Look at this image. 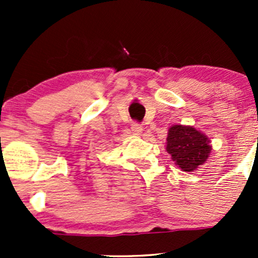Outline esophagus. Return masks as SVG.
I'll use <instances>...</instances> for the list:
<instances>
[{
  "label": "esophagus",
  "mask_w": 258,
  "mask_h": 258,
  "mask_svg": "<svg viewBox=\"0 0 258 258\" xmlns=\"http://www.w3.org/2000/svg\"><path fill=\"white\" fill-rule=\"evenodd\" d=\"M131 130H132V132H134V135H137V136H140V135H142L144 127H142V124L137 123V122H134V123L131 124Z\"/></svg>",
  "instance_id": "esophagus-1"
}]
</instances>
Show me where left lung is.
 Instances as JSON below:
<instances>
[{
  "label": "left lung",
  "mask_w": 258,
  "mask_h": 258,
  "mask_svg": "<svg viewBox=\"0 0 258 258\" xmlns=\"http://www.w3.org/2000/svg\"><path fill=\"white\" fill-rule=\"evenodd\" d=\"M166 151L184 172H194L210 157L212 146L209 137L194 126L173 124L168 128Z\"/></svg>",
  "instance_id": "1"
}]
</instances>
